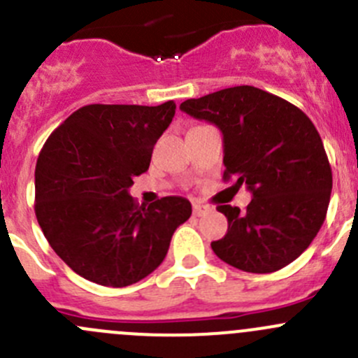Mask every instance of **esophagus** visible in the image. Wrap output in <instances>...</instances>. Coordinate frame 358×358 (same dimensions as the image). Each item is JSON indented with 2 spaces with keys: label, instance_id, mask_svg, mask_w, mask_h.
Returning <instances> with one entry per match:
<instances>
[{
  "label": "esophagus",
  "instance_id": "esophagus-1",
  "mask_svg": "<svg viewBox=\"0 0 358 358\" xmlns=\"http://www.w3.org/2000/svg\"><path fill=\"white\" fill-rule=\"evenodd\" d=\"M192 209H194V215H196V216H202V215H204V213L209 211V206L201 204V202H194Z\"/></svg>",
  "mask_w": 358,
  "mask_h": 358
}]
</instances>
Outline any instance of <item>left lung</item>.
Masks as SVG:
<instances>
[{
  "mask_svg": "<svg viewBox=\"0 0 358 358\" xmlns=\"http://www.w3.org/2000/svg\"><path fill=\"white\" fill-rule=\"evenodd\" d=\"M180 109L211 122L223 135V178L246 183V211L218 206L225 237L213 241L220 259L251 273H270L294 262L326 220L333 173L308 115L280 96L234 86L190 99Z\"/></svg>",
  "mask_w": 358,
  "mask_h": 358,
  "instance_id": "8db88e82",
  "label": "left lung"
}]
</instances>
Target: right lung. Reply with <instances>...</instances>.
<instances>
[{"instance_id":"add662e5","label":"right lung","mask_w":358,"mask_h":358,"mask_svg":"<svg viewBox=\"0 0 358 358\" xmlns=\"http://www.w3.org/2000/svg\"><path fill=\"white\" fill-rule=\"evenodd\" d=\"M173 100L85 106L50 135L36 164V218L53 251L86 280L124 287L152 273L192 215L185 197L138 206L133 178L149 169Z\"/></svg>"}]
</instances>
